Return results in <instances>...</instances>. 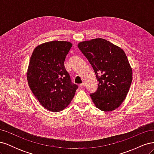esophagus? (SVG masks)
Wrapping results in <instances>:
<instances>
[{
  "label": "esophagus",
  "instance_id": "1",
  "mask_svg": "<svg viewBox=\"0 0 154 154\" xmlns=\"http://www.w3.org/2000/svg\"><path fill=\"white\" fill-rule=\"evenodd\" d=\"M80 86V87H81V88H84V87H85V83H81Z\"/></svg>",
  "mask_w": 154,
  "mask_h": 154
}]
</instances>
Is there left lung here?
Listing matches in <instances>:
<instances>
[{"mask_svg": "<svg viewBox=\"0 0 154 154\" xmlns=\"http://www.w3.org/2000/svg\"><path fill=\"white\" fill-rule=\"evenodd\" d=\"M78 47L90 62L98 81L97 91L91 94L95 106L105 112L118 108L132 81V69L124 51L100 38L81 42Z\"/></svg>", "mask_w": 154, "mask_h": 154, "instance_id": "8db88e82", "label": "left lung"}]
</instances>
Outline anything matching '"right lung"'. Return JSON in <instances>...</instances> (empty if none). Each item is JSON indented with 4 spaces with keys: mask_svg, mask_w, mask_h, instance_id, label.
Returning a JSON list of instances; mask_svg holds the SVG:
<instances>
[{
    "mask_svg": "<svg viewBox=\"0 0 154 154\" xmlns=\"http://www.w3.org/2000/svg\"><path fill=\"white\" fill-rule=\"evenodd\" d=\"M72 45L67 41L48 42L36 47L30 58L27 71L29 88L40 103L51 112L66 108L78 88L64 66Z\"/></svg>",
    "mask_w": 154,
    "mask_h": 154,
    "instance_id": "obj_1",
    "label": "right lung"
}]
</instances>
